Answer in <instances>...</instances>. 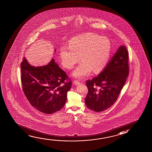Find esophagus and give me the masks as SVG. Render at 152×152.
Listing matches in <instances>:
<instances>
[{"label": "esophagus", "instance_id": "obj_1", "mask_svg": "<svg viewBox=\"0 0 152 152\" xmlns=\"http://www.w3.org/2000/svg\"><path fill=\"white\" fill-rule=\"evenodd\" d=\"M74 84H75V85H77L80 84V82L79 81H78V80H74Z\"/></svg>", "mask_w": 152, "mask_h": 152}]
</instances>
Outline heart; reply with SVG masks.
<instances>
[{"instance_id":"b5f03b06","label":"heart","mask_w":152,"mask_h":152,"mask_svg":"<svg viewBox=\"0 0 152 152\" xmlns=\"http://www.w3.org/2000/svg\"><path fill=\"white\" fill-rule=\"evenodd\" d=\"M111 51V44L107 37L89 33L73 37L68 46L60 48L62 65L71 69L80 60L83 62L74 70L72 75L77 78L87 76L94 70L100 73L107 65Z\"/></svg>"}]
</instances>
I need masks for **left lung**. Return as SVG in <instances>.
Listing matches in <instances>:
<instances>
[{
  "mask_svg": "<svg viewBox=\"0 0 152 152\" xmlns=\"http://www.w3.org/2000/svg\"><path fill=\"white\" fill-rule=\"evenodd\" d=\"M129 54L121 45L104 70L91 80H87L85 104L90 110L101 112L115 104L126 83L129 70Z\"/></svg>",
  "mask_w": 152,
  "mask_h": 152,
  "instance_id": "1",
  "label": "left lung"
}]
</instances>
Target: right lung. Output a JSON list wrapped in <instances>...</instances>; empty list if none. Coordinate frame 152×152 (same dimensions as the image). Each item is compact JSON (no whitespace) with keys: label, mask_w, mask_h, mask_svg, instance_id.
Segmentation results:
<instances>
[{"label":"right lung","mask_w":152,"mask_h":152,"mask_svg":"<svg viewBox=\"0 0 152 152\" xmlns=\"http://www.w3.org/2000/svg\"><path fill=\"white\" fill-rule=\"evenodd\" d=\"M20 67L23 91L34 108L52 114L64 107L72 83H65L68 77L54 59L45 65L35 67L24 57Z\"/></svg>","instance_id":"right-lung-1"}]
</instances>
